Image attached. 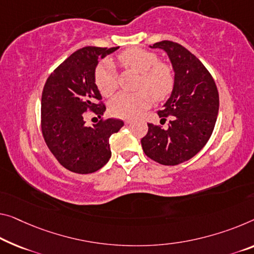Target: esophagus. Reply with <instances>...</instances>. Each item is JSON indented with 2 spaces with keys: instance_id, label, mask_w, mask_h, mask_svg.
I'll return each mask as SVG.
<instances>
[{
  "instance_id": "obj_1",
  "label": "esophagus",
  "mask_w": 254,
  "mask_h": 254,
  "mask_svg": "<svg viewBox=\"0 0 254 254\" xmlns=\"http://www.w3.org/2000/svg\"><path fill=\"white\" fill-rule=\"evenodd\" d=\"M132 122H131V120H126V122H125V124H126V125H130Z\"/></svg>"
}]
</instances>
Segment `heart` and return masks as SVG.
<instances>
[{
    "label": "heart",
    "instance_id": "b5f03b06",
    "mask_svg": "<svg viewBox=\"0 0 254 254\" xmlns=\"http://www.w3.org/2000/svg\"><path fill=\"white\" fill-rule=\"evenodd\" d=\"M124 68L140 73L136 93H119L110 101L109 110L118 118H135L151 103L165 100L173 92L175 73L170 64L159 61L157 54L151 51L132 48L123 51L118 56ZM94 81L101 94L109 97L117 89V73L111 61H103L95 68Z\"/></svg>",
    "mask_w": 254,
    "mask_h": 254
}]
</instances>
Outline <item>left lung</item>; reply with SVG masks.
<instances>
[{"label": "left lung", "instance_id": "8db88e82", "mask_svg": "<svg viewBox=\"0 0 254 254\" xmlns=\"http://www.w3.org/2000/svg\"><path fill=\"white\" fill-rule=\"evenodd\" d=\"M151 48L167 52L175 71V86L158 111L160 123L170 117L168 128L147 124L149 130L140 143L153 161L176 166L193 158L209 140L219 110V94L211 73L184 46L162 41Z\"/></svg>", "mask_w": 254, "mask_h": 254}]
</instances>
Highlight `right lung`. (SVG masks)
Returning a JSON list of instances; mask_svg holds the SVG:
<instances>
[{
    "instance_id": "1",
    "label": "right lung",
    "mask_w": 254,
    "mask_h": 254,
    "mask_svg": "<svg viewBox=\"0 0 254 254\" xmlns=\"http://www.w3.org/2000/svg\"><path fill=\"white\" fill-rule=\"evenodd\" d=\"M117 48L86 46L73 52L46 79L42 93L41 128L46 145L62 167L91 174L111 158V135L124 126L120 119H101L87 126V114L101 118L105 111L94 81L100 58Z\"/></svg>"
}]
</instances>
